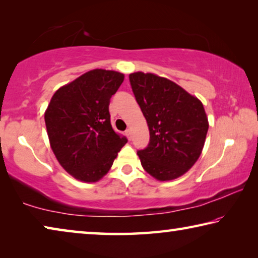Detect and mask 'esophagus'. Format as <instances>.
Segmentation results:
<instances>
[{
  "label": "esophagus",
  "mask_w": 258,
  "mask_h": 258,
  "mask_svg": "<svg viewBox=\"0 0 258 258\" xmlns=\"http://www.w3.org/2000/svg\"><path fill=\"white\" fill-rule=\"evenodd\" d=\"M125 134H126V137L128 138V140H131V138H132V130L127 128V130L125 131Z\"/></svg>",
  "instance_id": "1"
}]
</instances>
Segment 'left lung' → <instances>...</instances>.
Wrapping results in <instances>:
<instances>
[{
    "label": "left lung",
    "instance_id": "8db88e82",
    "mask_svg": "<svg viewBox=\"0 0 258 258\" xmlns=\"http://www.w3.org/2000/svg\"><path fill=\"white\" fill-rule=\"evenodd\" d=\"M130 83L150 133L149 145L138 151L142 167L159 181L183 175L198 160L206 140L202 101L155 74L133 73Z\"/></svg>",
    "mask_w": 258,
    "mask_h": 258
}]
</instances>
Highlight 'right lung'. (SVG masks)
<instances>
[{"label":"right lung","instance_id":"obj_1","mask_svg":"<svg viewBox=\"0 0 258 258\" xmlns=\"http://www.w3.org/2000/svg\"><path fill=\"white\" fill-rule=\"evenodd\" d=\"M124 81L113 71L94 69L53 94L44 115L52 151L60 165L83 182L108 173L127 139L110 123L109 103Z\"/></svg>","mask_w":258,"mask_h":258}]
</instances>
